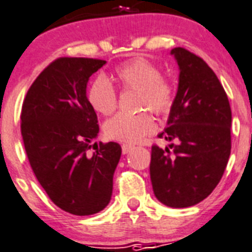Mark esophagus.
Here are the masks:
<instances>
[{
    "mask_svg": "<svg viewBox=\"0 0 252 252\" xmlns=\"http://www.w3.org/2000/svg\"><path fill=\"white\" fill-rule=\"evenodd\" d=\"M134 146L133 145H130V144H123L122 146V150H123V154H126V153H129L130 150L133 149Z\"/></svg>",
    "mask_w": 252,
    "mask_h": 252,
    "instance_id": "obj_1",
    "label": "esophagus"
}]
</instances>
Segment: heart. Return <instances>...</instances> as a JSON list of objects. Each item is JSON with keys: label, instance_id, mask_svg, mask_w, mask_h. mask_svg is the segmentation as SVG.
Returning <instances> with one entry per match:
<instances>
[{"label": "heart", "instance_id": "obj_1", "mask_svg": "<svg viewBox=\"0 0 252 252\" xmlns=\"http://www.w3.org/2000/svg\"><path fill=\"white\" fill-rule=\"evenodd\" d=\"M115 80L123 90L137 91L138 110L149 108L156 115H167L174 107L176 87L161 69L144 57H134L115 69ZM87 99L100 115H111L118 107V91L106 77H96L91 84ZM104 134L111 140L137 142L154 129L153 118L146 112L118 114L104 123Z\"/></svg>", "mask_w": 252, "mask_h": 252}]
</instances>
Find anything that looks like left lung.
Instances as JSON below:
<instances>
[{
    "label": "left lung",
    "instance_id": "left-lung-1",
    "mask_svg": "<svg viewBox=\"0 0 252 252\" xmlns=\"http://www.w3.org/2000/svg\"><path fill=\"white\" fill-rule=\"evenodd\" d=\"M179 86L159 137L175 141L152 146L150 179L154 195L171 208L203 201L220 183L231 150V110L222 85L205 61L176 47Z\"/></svg>",
    "mask_w": 252,
    "mask_h": 252
}]
</instances>
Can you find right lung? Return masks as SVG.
Masks as SVG:
<instances>
[{"instance_id": "right-lung-1", "label": "right lung", "mask_w": 252, "mask_h": 252, "mask_svg": "<svg viewBox=\"0 0 252 252\" xmlns=\"http://www.w3.org/2000/svg\"><path fill=\"white\" fill-rule=\"evenodd\" d=\"M106 64L87 57H60L33 81L21 112V133L30 166L53 204L76 216L108 205L122 148L99 142L98 118L86 96L93 73Z\"/></svg>"}]
</instances>
